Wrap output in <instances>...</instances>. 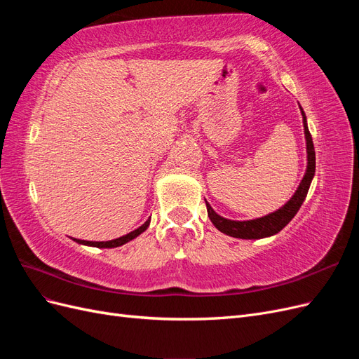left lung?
I'll return each mask as SVG.
<instances>
[{
    "mask_svg": "<svg viewBox=\"0 0 359 359\" xmlns=\"http://www.w3.org/2000/svg\"><path fill=\"white\" fill-rule=\"evenodd\" d=\"M301 114H302V123H304V133H306V140H307V170L295 194H293L290 201L281 206V208L277 210L276 212H271L256 220H245V222L224 219V217L217 214L211 208V205L205 201L210 220L220 232L233 238H241V240H259V238H265V236L278 233L293 219V217H295V214L301 208L304 199L307 196L311 180L314 177V170H316V156H314L313 139L307 127V118L302 109H301Z\"/></svg>",
    "mask_w": 359,
    "mask_h": 359,
    "instance_id": "left-lung-1",
    "label": "left lung"
}]
</instances>
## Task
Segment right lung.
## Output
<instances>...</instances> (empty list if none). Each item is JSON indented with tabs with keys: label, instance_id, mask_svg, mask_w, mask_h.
<instances>
[{
	"label": "right lung",
	"instance_id": "right-lung-1",
	"mask_svg": "<svg viewBox=\"0 0 359 359\" xmlns=\"http://www.w3.org/2000/svg\"><path fill=\"white\" fill-rule=\"evenodd\" d=\"M149 222H151V220H147L142 226L137 227L136 231L130 232V233H127V235H124V236H119V238H116V240H112V241H83V240L81 241V240H76V238H73V241L79 243V244H83V245L99 247V248H114V247H119V245H123V244H126V243H128V241L135 240L136 236H139L140 233L145 232V231L148 229Z\"/></svg>",
	"mask_w": 359,
	"mask_h": 359
}]
</instances>
